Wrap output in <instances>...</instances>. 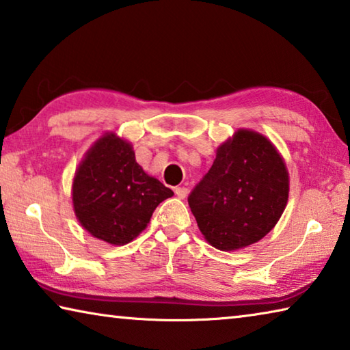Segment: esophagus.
Masks as SVG:
<instances>
[{"label": "esophagus", "mask_w": 350, "mask_h": 350, "mask_svg": "<svg viewBox=\"0 0 350 350\" xmlns=\"http://www.w3.org/2000/svg\"><path fill=\"white\" fill-rule=\"evenodd\" d=\"M174 193H176L177 198L185 199L187 194H188V188H185V187H176V188H174Z\"/></svg>", "instance_id": "1"}]
</instances>
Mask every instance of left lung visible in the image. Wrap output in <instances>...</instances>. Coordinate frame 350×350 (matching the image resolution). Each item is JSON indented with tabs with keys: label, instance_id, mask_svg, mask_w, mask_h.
Returning <instances> with one entry per match:
<instances>
[{
	"label": "left lung",
	"instance_id": "1",
	"mask_svg": "<svg viewBox=\"0 0 350 350\" xmlns=\"http://www.w3.org/2000/svg\"><path fill=\"white\" fill-rule=\"evenodd\" d=\"M288 174L271 142L241 129L188 196L199 230L219 250H238L262 239L280 221Z\"/></svg>",
	"mask_w": 350,
	"mask_h": 350
}]
</instances>
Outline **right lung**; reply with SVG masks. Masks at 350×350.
<instances>
[{"instance_id":"1","label":"right lung","mask_w":350,"mask_h":350,"mask_svg":"<svg viewBox=\"0 0 350 350\" xmlns=\"http://www.w3.org/2000/svg\"><path fill=\"white\" fill-rule=\"evenodd\" d=\"M173 191L148 176L133 148L114 134L103 135L77 170L72 202L80 224L92 236L114 245L131 242L152 211Z\"/></svg>"}]
</instances>
